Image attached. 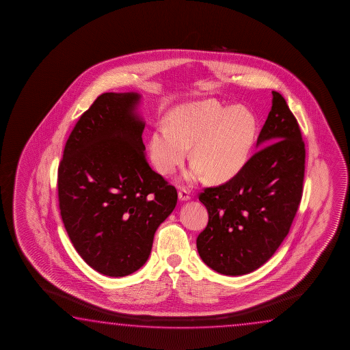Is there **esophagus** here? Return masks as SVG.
<instances>
[{"instance_id":"esophagus-1","label":"esophagus","mask_w":350,"mask_h":350,"mask_svg":"<svg viewBox=\"0 0 350 350\" xmlns=\"http://www.w3.org/2000/svg\"><path fill=\"white\" fill-rule=\"evenodd\" d=\"M178 198H180V201H189L191 198L190 191L185 189V187L181 189L178 191Z\"/></svg>"}]
</instances>
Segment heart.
<instances>
[{
  "label": "heart",
  "mask_w": 350,
  "mask_h": 350,
  "mask_svg": "<svg viewBox=\"0 0 350 350\" xmlns=\"http://www.w3.org/2000/svg\"><path fill=\"white\" fill-rule=\"evenodd\" d=\"M257 124L243 107H226L214 100L175 109L169 122L158 126L149 139V155L155 169L172 175L184 163L189 147L195 164L187 180L201 178L223 183L243 169L255 141Z\"/></svg>",
  "instance_id": "heart-1"
}]
</instances>
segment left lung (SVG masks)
I'll return each instance as SVG.
<instances>
[{"instance_id":"1","label":"left lung","mask_w":350,"mask_h":350,"mask_svg":"<svg viewBox=\"0 0 350 350\" xmlns=\"http://www.w3.org/2000/svg\"><path fill=\"white\" fill-rule=\"evenodd\" d=\"M262 127L261 147L226 184L198 195L208 224L197 237L203 262L241 275L266 263L291 230L302 197L305 143L297 120L278 92Z\"/></svg>"}]
</instances>
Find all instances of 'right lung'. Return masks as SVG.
I'll return each mask as SVG.
<instances>
[{
	"label": "right lung",
	"mask_w": 350,
	"mask_h": 350,
	"mask_svg": "<svg viewBox=\"0 0 350 350\" xmlns=\"http://www.w3.org/2000/svg\"><path fill=\"white\" fill-rule=\"evenodd\" d=\"M136 93L99 95L73 127L57 170L61 218L96 272L124 277L148 260L178 191L149 166Z\"/></svg>",
	"instance_id": "obj_1"
}]
</instances>
